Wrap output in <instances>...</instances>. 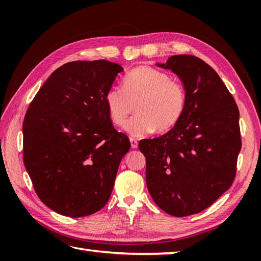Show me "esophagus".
<instances>
[{
  "mask_svg": "<svg viewBox=\"0 0 261 261\" xmlns=\"http://www.w3.org/2000/svg\"><path fill=\"white\" fill-rule=\"evenodd\" d=\"M130 142H131L132 148H138V140L136 138H130Z\"/></svg>",
  "mask_w": 261,
  "mask_h": 261,
  "instance_id": "34e87169",
  "label": "esophagus"
}]
</instances>
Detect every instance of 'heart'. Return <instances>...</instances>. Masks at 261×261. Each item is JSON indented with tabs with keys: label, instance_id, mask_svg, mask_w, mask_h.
I'll use <instances>...</instances> for the list:
<instances>
[{
	"label": "heart",
	"instance_id": "heart-1",
	"mask_svg": "<svg viewBox=\"0 0 261 261\" xmlns=\"http://www.w3.org/2000/svg\"><path fill=\"white\" fill-rule=\"evenodd\" d=\"M109 118L116 126H123L135 105L137 114L125 130L131 136L142 137L153 130L165 134L181 120L187 105L186 88L164 70L139 66L122 81V90L110 88L104 97Z\"/></svg>",
	"mask_w": 261,
	"mask_h": 261
}]
</instances>
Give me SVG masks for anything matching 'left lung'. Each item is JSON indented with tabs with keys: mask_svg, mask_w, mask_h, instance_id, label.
Listing matches in <instances>:
<instances>
[{
	"mask_svg": "<svg viewBox=\"0 0 261 261\" xmlns=\"http://www.w3.org/2000/svg\"><path fill=\"white\" fill-rule=\"evenodd\" d=\"M159 66L184 83L186 110L175 127L141 140L139 148L154 203L182 218L211 206L233 182L242 145L239 109L218 73L201 58L176 55Z\"/></svg>",
	"mask_w": 261,
	"mask_h": 261,
	"instance_id": "1",
	"label": "left lung"
}]
</instances>
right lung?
<instances>
[{
  "label": "right lung",
  "instance_id": "1",
  "mask_svg": "<svg viewBox=\"0 0 261 261\" xmlns=\"http://www.w3.org/2000/svg\"><path fill=\"white\" fill-rule=\"evenodd\" d=\"M108 60L60 66L23 120V163L38 197L69 218L105 206L121 159L131 147L109 118L105 94L122 71Z\"/></svg>",
  "mask_w": 261,
  "mask_h": 261
}]
</instances>
